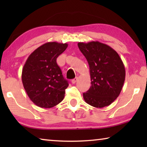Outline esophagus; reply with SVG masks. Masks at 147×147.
Segmentation results:
<instances>
[{
    "label": "esophagus",
    "mask_w": 147,
    "mask_h": 147,
    "mask_svg": "<svg viewBox=\"0 0 147 147\" xmlns=\"http://www.w3.org/2000/svg\"><path fill=\"white\" fill-rule=\"evenodd\" d=\"M78 77H76V78H74V79L72 80L71 82L73 83V84H75V83L76 82H77V80H78Z\"/></svg>",
    "instance_id": "1"
}]
</instances>
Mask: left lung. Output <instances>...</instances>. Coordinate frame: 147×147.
<instances>
[{"mask_svg": "<svg viewBox=\"0 0 147 147\" xmlns=\"http://www.w3.org/2000/svg\"><path fill=\"white\" fill-rule=\"evenodd\" d=\"M88 61L91 86L83 93L86 103L95 108L108 106L118 97L125 80V68L118 53L98 41L78 43Z\"/></svg>", "mask_w": 147, "mask_h": 147, "instance_id": "left-lung-1", "label": "left lung"}]
</instances>
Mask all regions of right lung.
<instances>
[{
    "instance_id": "right-lung-1",
    "label": "right lung",
    "mask_w": 147,
    "mask_h": 147,
    "mask_svg": "<svg viewBox=\"0 0 147 147\" xmlns=\"http://www.w3.org/2000/svg\"><path fill=\"white\" fill-rule=\"evenodd\" d=\"M67 46V43L48 42L35 50L26 59L22 82L30 99L36 106L51 108L63 100L69 84L56 59Z\"/></svg>"
}]
</instances>
